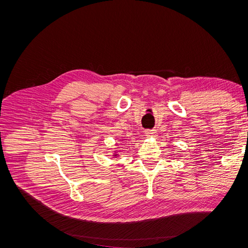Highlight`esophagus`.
Returning a JSON list of instances; mask_svg holds the SVG:
<instances>
[{"label":"esophagus","instance_id":"34e87169","mask_svg":"<svg viewBox=\"0 0 248 248\" xmlns=\"http://www.w3.org/2000/svg\"><path fill=\"white\" fill-rule=\"evenodd\" d=\"M145 134L147 137H155V134H156V132H155V130H151V129H147L146 131H145Z\"/></svg>","mask_w":248,"mask_h":248}]
</instances>
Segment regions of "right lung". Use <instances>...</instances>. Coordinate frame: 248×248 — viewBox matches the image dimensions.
<instances>
[{
	"mask_svg": "<svg viewBox=\"0 0 248 248\" xmlns=\"http://www.w3.org/2000/svg\"><path fill=\"white\" fill-rule=\"evenodd\" d=\"M115 155H117V154H115Z\"/></svg>",
	"mask_w": 248,
	"mask_h": 248,
	"instance_id": "obj_1",
	"label": "right lung"
}]
</instances>
